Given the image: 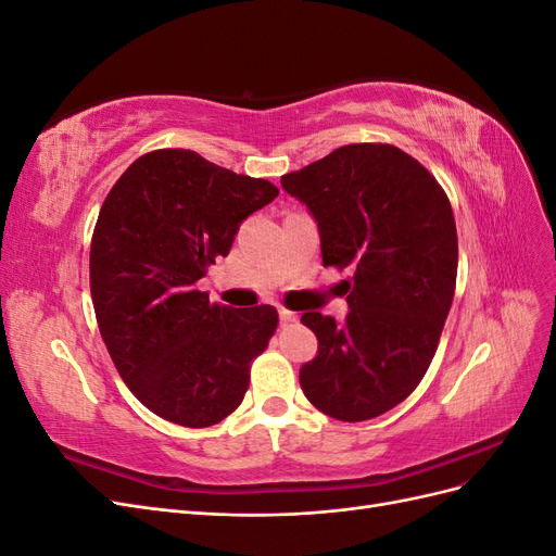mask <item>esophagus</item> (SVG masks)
<instances>
[{"mask_svg":"<svg viewBox=\"0 0 556 556\" xmlns=\"http://www.w3.org/2000/svg\"><path fill=\"white\" fill-rule=\"evenodd\" d=\"M280 319L285 325H290V323H296L299 319V315L294 313V311H288V308H280Z\"/></svg>","mask_w":556,"mask_h":556,"instance_id":"esophagus-1","label":"esophagus"}]
</instances>
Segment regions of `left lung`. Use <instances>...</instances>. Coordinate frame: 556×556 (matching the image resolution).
<instances>
[{
  "label": "left lung",
  "instance_id": "obj_1",
  "mask_svg": "<svg viewBox=\"0 0 556 556\" xmlns=\"http://www.w3.org/2000/svg\"><path fill=\"white\" fill-rule=\"evenodd\" d=\"M313 213L323 264L339 271L350 313H304L317 357L299 382L317 410L364 422L406 399L435 355L457 285V225L422 164L390 143H350L280 178Z\"/></svg>",
  "mask_w": 556,
  "mask_h": 556
}]
</instances>
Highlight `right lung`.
Listing matches in <instances>:
<instances>
[{
  "mask_svg": "<svg viewBox=\"0 0 556 556\" xmlns=\"http://www.w3.org/2000/svg\"><path fill=\"white\" fill-rule=\"evenodd\" d=\"M276 197L264 178L162 148L134 160L99 211L90 245L99 331L131 394L174 425L204 429L237 410L252 359L276 333L274 306L211 304L197 288L245 217Z\"/></svg>",
  "mask_w": 556,
  "mask_h": 556,
  "instance_id": "right-lung-1",
  "label": "right lung"
}]
</instances>
